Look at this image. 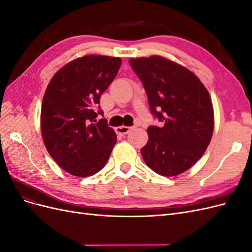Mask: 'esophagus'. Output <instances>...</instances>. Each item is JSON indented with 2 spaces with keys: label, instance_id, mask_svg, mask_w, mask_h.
Instances as JSON below:
<instances>
[{
  "label": "esophagus",
  "instance_id": "esophagus-1",
  "mask_svg": "<svg viewBox=\"0 0 252 252\" xmlns=\"http://www.w3.org/2000/svg\"><path fill=\"white\" fill-rule=\"evenodd\" d=\"M130 129H131V127H128V126H120V127L116 128V131H117V133H119L121 135H125L129 131H130Z\"/></svg>",
  "mask_w": 252,
  "mask_h": 252
}]
</instances>
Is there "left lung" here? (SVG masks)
I'll return each mask as SVG.
<instances>
[{
	"label": "left lung",
	"instance_id": "left-lung-1",
	"mask_svg": "<svg viewBox=\"0 0 252 252\" xmlns=\"http://www.w3.org/2000/svg\"><path fill=\"white\" fill-rule=\"evenodd\" d=\"M142 81L150 111L163 126H149L141 149L145 163L164 177L192 167L211 141L215 114L208 90L186 67L159 56L131 58Z\"/></svg>",
	"mask_w": 252,
	"mask_h": 252
}]
</instances>
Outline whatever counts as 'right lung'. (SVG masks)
Wrapping results in <instances>:
<instances>
[{
    "mask_svg": "<svg viewBox=\"0 0 252 252\" xmlns=\"http://www.w3.org/2000/svg\"><path fill=\"white\" fill-rule=\"evenodd\" d=\"M120 58L89 55L58 70L45 91L41 131L47 151L66 172L86 178L107 163L117 134L103 116L100 97L116 78Z\"/></svg>",
    "mask_w": 252,
    "mask_h": 252,
    "instance_id": "1",
    "label": "right lung"
}]
</instances>
